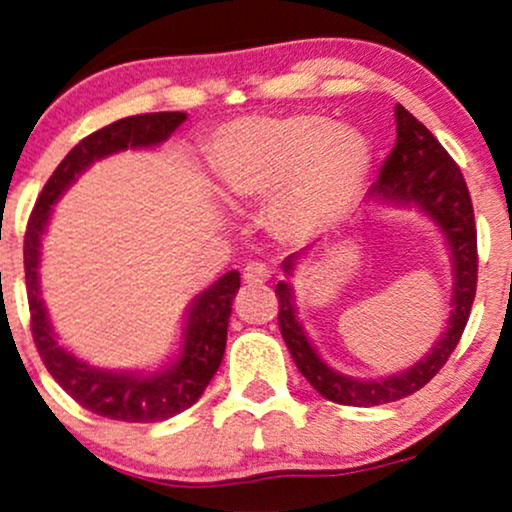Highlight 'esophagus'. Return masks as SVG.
I'll use <instances>...</instances> for the list:
<instances>
[{
    "label": "esophagus",
    "instance_id": "1",
    "mask_svg": "<svg viewBox=\"0 0 512 512\" xmlns=\"http://www.w3.org/2000/svg\"><path fill=\"white\" fill-rule=\"evenodd\" d=\"M267 281H269L267 264H262V262L245 264V269H243V283L245 285H262V283H267Z\"/></svg>",
    "mask_w": 512,
    "mask_h": 512
}]
</instances>
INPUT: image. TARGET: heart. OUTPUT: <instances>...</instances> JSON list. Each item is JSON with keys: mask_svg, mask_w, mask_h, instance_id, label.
Returning a JSON list of instances; mask_svg holds the SVG:
<instances>
[{"mask_svg": "<svg viewBox=\"0 0 512 512\" xmlns=\"http://www.w3.org/2000/svg\"><path fill=\"white\" fill-rule=\"evenodd\" d=\"M224 199L264 201V220L285 241H306L351 206L370 168V147L349 126L318 114L243 119L208 149Z\"/></svg>", "mask_w": 512, "mask_h": 512, "instance_id": "b5f03b06", "label": "heart"}]
</instances>
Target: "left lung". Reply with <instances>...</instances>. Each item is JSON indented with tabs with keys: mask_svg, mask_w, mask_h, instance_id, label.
<instances>
[{
	"mask_svg": "<svg viewBox=\"0 0 512 512\" xmlns=\"http://www.w3.org/2000/svg\"><path fill=\"white\" fill-rule=\"evenodd\" d=\"M395 121H398V138L379 170V180L370 189V199L395 203V206H417L438 224L454 262L452 313L438 344L410 370L384 379H353L323 363L295 316V292L290 283H278V327L295 365L323 398L339 405H384L424 388L442 370L459 344L478 288V229H475L473 201L461 168L435 140V135L403 105H395ZM297 257L290 255L283 262L285 274H292Z\"/></svg>",
	"mask_w": 512,
	"mask_h": 512,
	"instance_id": "left-lung-1",
	"label": "left lung"
}]
</instances>
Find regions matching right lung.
Instances as JSON below:
<instances>
[{
    "mask_svg": "<svg viewBox=\"0 0 512 512\" xmlns=\"http://www.w3.org/2000/svg\"><path fill=\"white\" fill-rule=\"evenodd\" d=\"M185 119V112L138 114V117L119 119L100 128V131L86 135L53 170L37 203H34L30 220H27L23 260L34 346H37L46 370L51 372L60 388L98 417L133 421V424H154V421L170 419L189 410L206 391L222 363L231 302L241 288V274L236 269L227 271L220 281H215L194 299L192 309L187 313L185 335H182L185 344H182L180 356L175 358L173 365L154 374L107 372L72 356L53 335L42 290H39L42 236L46 224H49L53 203L93 161L124 152L128 147L159 145Z\"/></svg>",
    "mask_w": 512,
    "mask_h": 512,
    "instance_id": "add662e5",
    "label": "right lung"
}]
</instances>
